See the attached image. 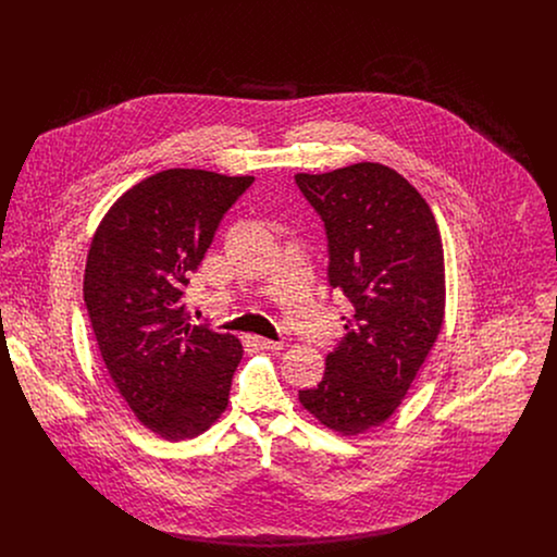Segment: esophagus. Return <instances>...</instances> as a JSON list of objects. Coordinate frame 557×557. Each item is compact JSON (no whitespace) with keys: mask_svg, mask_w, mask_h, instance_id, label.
Wrapping results in <instances>:
<instances>
[{"mask_svg":"<svg viewBox=\"0 0 557 557\" xmlns=\"http://www.w3.org/2000/svg\"><path fill=\"white\" fill-rule=\"evenodd\" d=\"M257 346H261L263 350H282L284 348V343H275V341H269V338H263V336H255L252 338Z\"/></svg>","mask_w":557,"mask_h":557,"instance_id":"34e87169","label":"esophagus"}]
</instances>
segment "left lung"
<instances>
[{"mask_svg": "<svg viewBox=\"0 0 557 557\" xmlns=\"http://www.w3.org/2000/svg\"><path fill=\"white\" fill-rule=\"evenodd\" d=\"M323 221L327 284L352 311L302 407L341 434L386 422L407 395L445 318V257L434 214L397 171L359 162L294 175Z\"/></svg>", "mask_w": 557, "mask_h": 557, "instance_id": "1", "label": "left lung"}]
</instances>
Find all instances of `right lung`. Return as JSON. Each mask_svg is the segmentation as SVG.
<instances>
[{"mask_svg": "<svg viewBox=\"0 0 557 557\" xmlns=\"http://www.w3.org/2000/svg\"><path fill=\"white\" fill-rule=\"evenodd\" d=\"M255 177L169 169L125 191L87 255L83 296L108 373L144 425L166 441L202 434L225 411L242 345L194 325L189 275Z\"/></svg>", "mask_w": 557, "mask_h": 557, "instance_id": "1", "label": "right lung"}]
</instances>
